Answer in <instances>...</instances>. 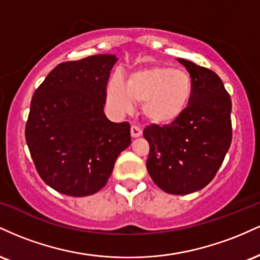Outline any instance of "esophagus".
<instances>
[{
  "mask_svg": "<svg viewBox=\"0 0 260 260\" xmlns=\"http://www.w3.org/2000/svg\"><path fill=\"white\" fill-rule=\"evenodd\" d=\"M143 134V131L140 129L138 126H132L131 127V136L133 137V138H138Z\"/></svg>",
  "mask_w": 260,
  "mask_h": 260,
  "instance_id": "1",
  "label": "esophagus"
}]
</instances>
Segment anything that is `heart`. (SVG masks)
<instances>
[{"label": "heart", "instance_id": "b5f03b06", "mask_svg": "<svg viewBox=\"0 0 260 260\" xmlns=\"http://www.w3.org/2000/svg\"><path fill=\"white\" fill-rule=\"evenodd\" d=\"M192 95L190 77L170 67L145 68L134 72L128 82L113 74L107 86V103L115 112L133 111L136 101H144V113L155 123L176 120Z\"/></svg>", "mask_w": 260, "mask_h": 260}]
</instances>
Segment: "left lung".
<instances>
[{"label": "left lung", "instance_id": "obj_1", "mask_svg": "<svg viewBox=\"0 0 260 260\" xmlns=\"http://www.w3.org/2000/svg\"><path fill=\"white\" fill-rule=\"evenodd\" d=\"M192 79L188 106L164 127L144 129L150 145L147 170L151 180L170 194H189L210 183L232 140V104L215 72L177 58Z\"/></svg>", "mask_w": 260, "mask_h": 260}]
</instances>
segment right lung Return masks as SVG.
Here are the masks:
<instances>
[{"mask_svg":"<svg viewBox=\"0 0 260 260\" xmlns=\"http://www.w3.org/2000/svg\"><path fill=\"white\" fill-rule=\"evenodd\" d=\"M115 55L59 63L35 90L25 140L47 186L71 197L91 196L106 184L116 160L131 144L128 122L104 113Z\"/></svg>","mask_w":260,"mask_h":260,"instance_id":"add662e5","label":"right lung"}]
</instances>
